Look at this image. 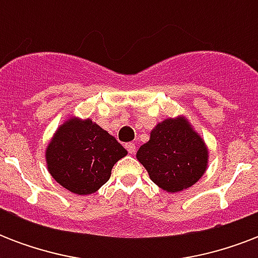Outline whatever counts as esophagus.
Here are the masks:
<instances>
[{
    "label": "esophagus",
    "mask_w": 258,
    "mask_h": 258,
    "mask_svg": "<svg viewBox=\"0 0 258 258\" xmlns=\"http://www.w3.org/2000/svg\"><path fill=\"white\" fill-rule=\"evenodd\" d=\"M125 149H127V151H128L130 154H134L137 151V146L134 145V143H127V145H125Z\"/></svg>",
    "instance_id": "esophagus-1"
}]
</instances>
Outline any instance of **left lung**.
I'll use <instances>...</instances> for the list:
<instances>
[{
	"instance_id": "obj_1",
	"label": "left lung",
	"mask_w": 258,
	"mask_h": 258,
	"mask_svg": "<svg viewBox=\"0 0 258 258\" xmlns=\"http://www.w3.org/2000/svg\"><path fill=\"white\" fill-rule=\"evenodd\" d=\"M138 161L154 183L176 192L196 183L208 166V149L184 117L166 119L141 146Z\"/></svg>"
}]
</instances>
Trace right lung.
Wrapping results in <instances>:
<instances>
[{"label":"right lung","instance_id":"1","mask_svg":"<svg viewBox=\"0 0 258 258\" xmlns=\"http://www.w3.org/2000/svg\"><path fill=\"white\" fill-rule=\"evenodd\" d=\"M127 150L92 120L70 119L46 149L50 175L67 190L87 196L109 179L111 170Z\"/></svg>","mask_w":258,"mask_h":258}]
</instances>
